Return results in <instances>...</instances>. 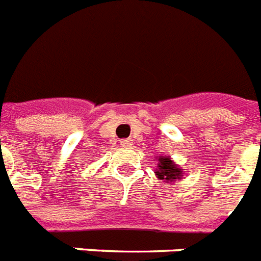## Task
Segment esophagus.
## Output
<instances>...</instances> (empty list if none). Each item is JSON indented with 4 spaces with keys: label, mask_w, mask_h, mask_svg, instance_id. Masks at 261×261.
<instances>
[{
    "label": "esophagus",
    "mask_w": 261,
    "mask_h": 261,
    "mask_svg": "<svg viewBox=\"0 0 261 261\" xmlns=\"http://www.w3.org/2000/svg\"><path fill=\"white\" fill-rule=\"evenodd\" d=\"M131 145H133V142L130 139H122L120 141V146H123V147H131Z\"/></svg>",
    "instance_id": "34e87169"
}]
</instances>
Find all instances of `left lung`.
Returning <instances> with one entry per match:
<instances>
[{
    "instance_id": "obj_1",
    "label": "left lung",
    "mask_w": 261,
    "mask_h": 261,
    "mask_svg": "<svg viewBox=\"0 0 261 261\" xmlns=\"http://www.w3.org/2000/svg\"><path fill=\"white\" fill-rule=\"evenodd\" d=\"M155 161L156 169L154 170V173L158 178L166 182L167 185H171V184L177 185V182L184 178V174H185L184 171L185 170L175 164L170 156L161 155Z\"/></svg>"
}]
</instances>
